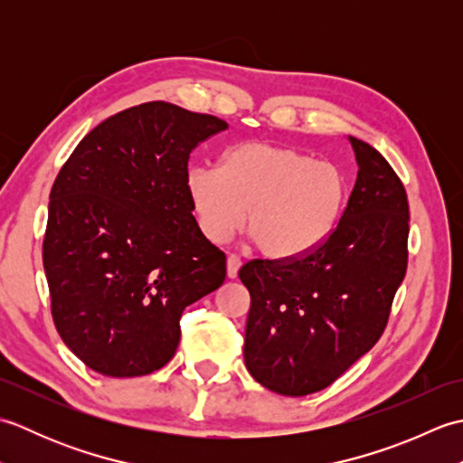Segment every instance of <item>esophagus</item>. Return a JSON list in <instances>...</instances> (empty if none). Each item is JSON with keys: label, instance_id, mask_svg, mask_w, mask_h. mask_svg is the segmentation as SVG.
Instances as JSON below:
<instances>
[{"label": "esophagus", "instance_id": "34e87169", "mask_svg": "<svg viewBox=\"0 0 463 463\" xmlns=\"http://www.w3.org/2000/svg\"><path fill=\"white\" fill-rule=\"evenodd\" d=\"M241 264H242V260L239 254H234V252L229 254V259H226V274H229V279H237Z\"/></svg>", "mask_w": 463, "mask_h": 463}]
</instances>
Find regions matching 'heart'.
Returning a JSON list of instances; mask_svg holds the SVG:
<instances>
[{
	"instance_id": "obj_1",
	"label": "heart",
	"mask_w": 463,
	"mask_h": 463,
	"mask_svg": "<svg viewBox=\"0 0 463 463\" xmlns=\"http://www.w3.org/2000/svg\"><path fill=\"white\" fill-rule=\"evenodd\" d=\"M184 189L209 241H229L244 219L264 257L292 260L322 247L336 231L348 181L332 163L290 146L247 141L226 149L219 166H191Z\"/></svg>"
}]
</instances>
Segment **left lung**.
I'll return each instance as SVG.
<instances>
[{
    "label": "left lung",
    "instance_id": "obj_1",
    "mask_svg": "<svg viewBox=\"0 0 463 463\" xmlns=\"http://www.w3.org/2000/svg\"><path fill=\"white\" fill-rule=\"evenodd\" d=\"M358 176L336 231L307 257L249 260L244 364L282 396L340 378L382 336L408 267L410 209L400 176L356 137Z\"/></svg>",
    "mask_w": 463,
    "mask_h": 463
}]
</instances>
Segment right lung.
Listing matches in <instances>:
<instances>
[{
	"instance_id": "right-lung-1",
	"label": "right lung",
	"mask_w": 463,
	"mask_h": 463,
	"mask_svg": "<svg viewBox=\"0 0 463 463\" xmlns=\"http://www.w3.org/2000/svg\"><path fill=\"white\" fill-rule=\"evenodd\" d=\"M219 117L165 101L129 107L87 133L49 194L43 269L59 336L85 366L145 376L175 356L183 310L216 290L226 257L184 189Z\"/></svg>"
}]
</instances>
